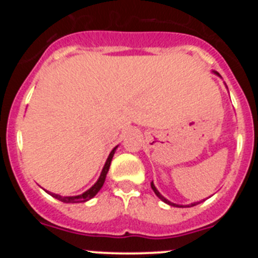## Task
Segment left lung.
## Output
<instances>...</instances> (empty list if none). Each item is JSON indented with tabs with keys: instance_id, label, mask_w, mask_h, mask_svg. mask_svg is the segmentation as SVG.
Instances as JSON below:
<instances>
[{
	"instance_id": "left-lung-1",
	"label": "left lung",
	"mask_w": 258,
	"mask_h": 258,
	"mask_svg": "<svg viewBox=\"0 0 258 258\" xmlns=\"http://www.w3.org/2000/svg\"><path fill=\"white\" fill-rule=\"evenodd\" d=\"M214 74H216V75H218V76H220V74H218V72H214ZM151 188H152V190H154V192L156 194V197L159 198V199H160V200H163L164 203H166V204H169V206H173V207H178V208H183V206H178V204H174V203H170L169 200H168V199H165V198H164L163 195H161V194L159 192V191H157V188L155 187L154 182H151ZM197 204H198V203H192V204H191V206L194 207V206H197ZM187 207H190V206H187Z\"/></svg>"
}]
</instances>
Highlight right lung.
Segmentation results:
<instances>
[{
  "instance_id": "right-lung-1",
  "label": "right lung",
  "mask_w": 258,
  "mask_h": 258,
  "mask_svg": "<svg viewBox=\"0 0 258 258\" xmlns=\"http://www.w3.org/2000/svg\"><path fill=\"white\" fill-rule=\"evenodd\" d=\"M116 149H117V146H116L115 149L111 151V154L108 155V157H107V161H106V164H104L103 169H102V173H101V175H99L98 181L95 182L94 186H92V187L89 188L88 191H85V192L81 194V195H77V197H60V195L51 194V192H49V191H47V192H49L51 197H54L55 199L60 200V202H63V203H85V202H88V200L92 199V198H94L95 195L98 194V191L101 190L102 186H103L107 172H108V169H109V165H111V161H112V157H113V154H115Z\"/></svg>"
}]
</instances>
